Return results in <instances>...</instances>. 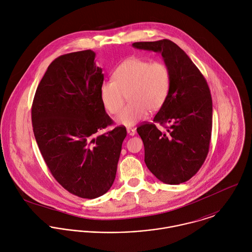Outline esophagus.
Segmentation results:
<instances>
[{"label": "esophagus", "instance_id": "1", "mask_svg": "<svg viewBox=\"0 0 252 252\" xmlns=\"http://www.w3.org/2000/svg\"><path fill=\"white\" fill-rule=\"evenodd\" d=\"M127 133H128V135H130V136H134V135L136 134V129L128 128V129H127Z\"/></svg>", "mask_w": 252, "mask_h": 252}]
</instances>
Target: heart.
<instances>
[{"instance_id": "b5f03b06", "label": "heart", "mask_w": 252, "mask_h": 252, "mask_svg": "<svg viewBox=\"0 0 252 252\" xmlns=\"http://www.w3.org/2000/svg\"><path fill=\"white\" fill-rule=\"evenodd\" d=\"M172 73L162 61L150 62L132 57L122 62L113 72V80H105L100 86L104 108L116 114L127 95L130 102L115 117L124 126H133L165 104L171 89Z\"/></svg>"}]
</instances>
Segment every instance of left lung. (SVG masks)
I'll use <instances>...</instances> for the list:
<instances>
[{
  "label": "left lung",
  "instance_id": "8db88e82",
  "mask_svg": "<svg viewBox=\"0 0 252 252\" xmlns=\"http://www.w3.org/2000/svg\"><path fill=\"white\" fill-rule=\"evenodd\" d=\"M135 48L160 52L172 73L169 96L153 118L137 128L148 170L167 184L190 180L204 164L213 128V100L206 78L170 39L134 42ZM158 123L165 128L159 130Z\"/></svg>",
  "mask_w": 252,
  "mask_h": 252
}]
</instances>
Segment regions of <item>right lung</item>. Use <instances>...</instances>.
<instances>
[{
    "label": "right lung",
    "mask_w": 252,
    "mask_h": 252,
    "mask_svg": "<svg viewBox=\"0 0 252 252\" xmlns=\"http://www.w3.org/2000/svg\"><path fill=\"white\" fill-rule=\"evenodd\" d=\"M88 49L56 58L41 78L32 105V125L39 151L53 178L73 195L95 199L107 193L127 135L103 106L104 73Z\"/></svg>",
    "instance_id": "1"
}]
</instances>
